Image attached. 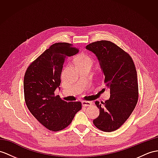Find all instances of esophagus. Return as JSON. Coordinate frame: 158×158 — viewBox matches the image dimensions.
I'll return each instance as SVG.
<instances>
[{"mask_svg": "<svg viewBox=\"0 0 158 158\" xmlns=\"http://www.w3.org/2000/svg\"><path fill=\"white\" fill-rule=\"evenodd\" d=\"M82 106H90L92 105V102L90 101H83L82 102Z\"/></svg>", "mask_w": 158, "mask_h": 158, "instance_id": "34e87169", "label": "esophagus"}]
</instances>
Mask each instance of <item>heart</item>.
<instances>
[{
  "mask_svg": "<svg viewBox=\"0 0 158 158\" xmlns=\"http://www.w3.org/2000/svg\"><path fill=\"white\" fill-rule=\"evenodd\" d=\"M75 63L77 66H90L93 63L92 57L86 53H80L75 57Z\"/></svg>",
  "mask_w": 158,
  "mask_h": 158,
  "instance_id": "obj_1",
  "label": "heart"
}]
</instances>
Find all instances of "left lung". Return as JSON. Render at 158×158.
<instances>
[{"label":"left lung","mask_w":158,"mask_h":158,"mask_svg":"<svg viewBox=\"0 0 158 158\" xmlns=\"http://www.w3.org/2000/svg\"><path fill=\"white\" fill-rule=\"evenodd\" d=\"M86 48L98 57L103 72V82L110 88V98L105 102L95 101L100 110L93 120L98 129L111 132L127 120L139 97L137 71L132 57L109 41L88 44Z\"/></svg>","instance_id":"1"}]
</instances>
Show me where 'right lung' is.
<instances>
[{
	"label": "right lung",
	"instance_id": "right-lung-1",
	"mask_svg": "<svg viewBox=\"0 0 158 158\" xmlns=\"http://www.w3.org/2000/svg\"><path fill=\"white\" fill-rule=\"evenodd\" d=\"M78 52L79 49L70 44H54L31 62L25 72L26 105L34 117L52 131L67 127L82 109L81 102H66L59 95L55 96L65 60Z\"/></svg>",
	"mask_w": 158,
	"mask_h": 158
}]
</instances>
